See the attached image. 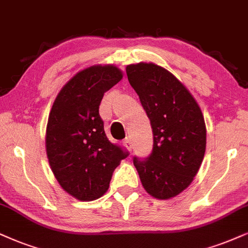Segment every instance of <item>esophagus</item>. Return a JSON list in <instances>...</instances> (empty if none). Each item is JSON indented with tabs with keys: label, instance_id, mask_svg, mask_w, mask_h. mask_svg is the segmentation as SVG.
Masks as SVG:
<instances>
[{
	"label": "esophagus",
	"instance_id": "obj_1",
	"mask_svg": "<svg viewBox=\"0 0 248 248\" xmlns=\"http://www.w3.org/2000/svg\"><path fill=\"white\" fill-rule=\"evenodd\" d=\"M124 145L127 147L128 151H131V149H133V143H131V140L130 139H126L124 140Z\"/></svg>",
	"mask_w": 248,
	"mask_h": 248
}]
</instances>
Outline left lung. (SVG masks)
<instances>
[{
    "instance_id": "1",
    "label": "left lung",
    "mask_w": 248,
    "mask_h": 248,
    "mask_svg": "<svg viewBox=\"0 0 248 248\" xmlns=\"http://www.w3.org/2000/svg\"><path fill=\"white\" fill-rule=\"evenodd\" d=\"M128 81L140 97L153 133L152 152L134 156L140 182L155 198L169 199L190 186L206 150L203 115L189 90L152 62L128 65Z\"/></svg>"
}]
</instances>
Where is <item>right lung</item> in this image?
<instances>
[{"label":"right lung","mask_w":248,"mask_h":248,"mask_svg":"<svg viewBox=\"0 0 248 248\" xmlns=\"http://www.w3.org/2000/svg\"><path fill=\"white\" fill-rule=\"evenodd\" d=\"M122 79L113 65L75 74L59 92L46 124L50 167L62 189L83 202L102 197L114 169L129 153L109 142L99 117L104 93Z\"/></svg>","instance_id":"1"}]
</instances>
